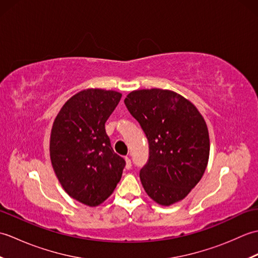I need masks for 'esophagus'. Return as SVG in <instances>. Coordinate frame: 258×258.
<instances>
[{"label": "esophagus", "instance_id": "esophagus-1", "mask_svg": "<svg viewBox=\"0 0 258 258\" xmlns=\"http://www.w3.org/2000/svg\"><path fill=\"white\" fill-rule=\"evenodd\" d=\"M125 161H126V168L131 169V167H132V162H131V158L125 157Z\"/></svg>", "mask_w": 258, "mask_h": 258}]
</instances>
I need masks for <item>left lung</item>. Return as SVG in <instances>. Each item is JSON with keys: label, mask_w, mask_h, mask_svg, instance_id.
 <instances>
[{"label": "left lung", "mask_w": 258, "mask_h": 258, "mask_svg": "<svg viewBox=\"0 0 258 258\" xmlns=\"http://www.w3.org/2000/svg\"><path fill=\"white\" fill-rule=\"evenodd\" d=\"M124 103L149 141V160L140 171L147 195L164 206L183 200L207 166L204 118L189 101L167 90L133 91Z\"/></svg>", "instance_id": "8db88e82"}]
</instances>
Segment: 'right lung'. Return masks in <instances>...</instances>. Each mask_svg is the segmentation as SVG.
<instances>
[{
	"label": "right lung",
	"mask_w": 258,
	"mask_h": 258,
	"mask_svg": "<svg viewBox=\"0 0 258 258\" xmlns=\"http://www.w3.org/2000/svg\"><path fill=\"white\" fill-rule=\"evenodd\" d=\"M120 97L115 91H82L64 104L53 123L50 154L54 172L65 191L85 205L105 201L126 165L113 151L105 131Z\"/></svg>",
	"instance_id": "obj_1"
}]
</instances>
